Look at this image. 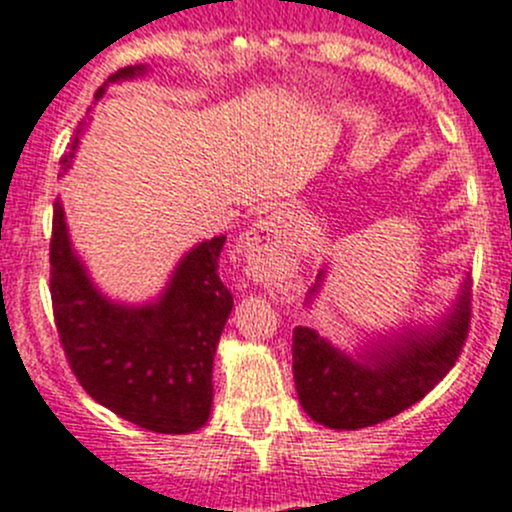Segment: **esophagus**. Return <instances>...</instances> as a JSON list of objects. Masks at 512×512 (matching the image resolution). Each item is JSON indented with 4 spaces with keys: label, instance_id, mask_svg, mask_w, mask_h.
Wrapping results in <instances>:
<instances>
[{
    "label": "esophagus",
    "instance_id": "esophagus-1",
    "mask_svg": "<svg viewBox=\"0 0 512 512\" xmlns=\"http://www.w3.org/2000/svg\"><path fill=\"white\" fill-rule=\"evenodd\" d=\"M283 239L286 234L281 229V221L276 216H266V219L256 221L254 229L246 234V246L251 251H276L283 246Z\"/></svg>",
    "mask_w": 512,
    "mask_h": 512
}]
</instances>
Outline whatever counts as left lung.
I'll list each match as a JSON object with an SVG mask.
<instances>
[{
	"mask_svg": "<svg viewBox=\"0 0 512 512\" xmlns=\"http://www.w3.org/2000/svg\"><path fill=\"white\" fill-rule=\"evenodd\" d=\"M318 281H323V271ZM468 326V281L438 326L426 333H401L361 361L333 348L313 328L296 326L291 351L298 401L313 421L328 428L358 430L388 421L443 381L463 351Z\"/></svg>",
	"mask_w": 512,
	"mask_h": 512,
	"instance_id": "obj_1",
	"label": "left lung"
}]
</instances>
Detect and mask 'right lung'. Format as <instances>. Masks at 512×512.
I'll use <instances>...</instances> for the list:
<instances>
[{
  "label": "right lung",
  "instance_id": "add662e5",
  "mask_svg": "<svg viewBox=\"0 0 512 512\" xmlns=\"http://www.w3.org/2000/svg\"><path fill=\"white\" fill-rule=\"evenodd\" d=\"M144 74L124 67L96 89ZM72 151L62 156L64 171ZM226 236L204 241L179 261L169 288L146 306H121L96 291L72 251L64 209L54 201L49 244V291L54 323L82 388L134 426L154 433H191L209 421L211 368L234 296L219 276Z\"/></svg>",
  "mask_w": 512,
  "mask_h": 512
}]
</instances>
